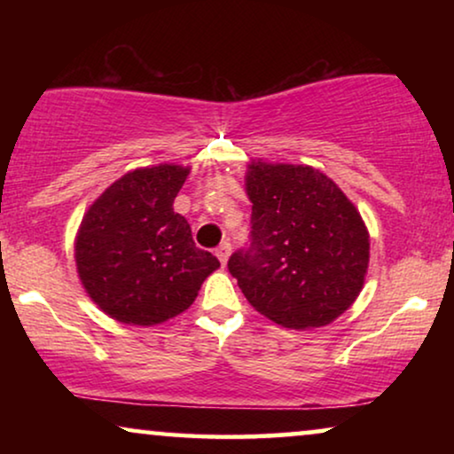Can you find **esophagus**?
<instances>
[{
  "label": "esophagus",
  "mask_w": 454,
  "mask_h": 454,
  "mask_svg": "<svg viewBox=\"0 0 454 454\" xmlns=\"http://www.w3.org/2000/svg\"><path fill=\"white\" fill-rule=\"evenodd\" d=\"M216 258L221 260V264L225 266L227 264V260H229V256H231V244H229V241H223V244L216 247Z\"/></svg>",
  "instance_id": "34e87169"
}]
</instances>
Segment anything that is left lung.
<instances>
[{"label":"left lung","instance_id":"left-lung-1","mask_svg":"<svg viewBox=\"0 0 454 454\" xmlns=\"http://www.w3.org/2000/svg\"><path fill=\"white\" fill-rule=\"evenodd\" d=\"M252 247L229 258L250 306L285 328H320L353 306L370 264L368 227L343 190L309 165L250 160Z\"/></svg>","mask_w":454,"mask_h":454}]
</instances>
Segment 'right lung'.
Instances as JSON below:
<instances>
[{
	"label": "right lung",
	"instance_id": "add662e5",
	"mask_svg": "<svg viewBox=\"0 0 454 454\" xmlns=\"http://www.w3.org/2000/svg\"><path fill=\"white\" fill-rule=\"evenodd\" d=\"M188 176L190 167L176 163L128 171L84 213L74 241L76 270L109 318L134 326L176 318L221 266L173 213Z\"/></svg>",
	"mask_w": 454,
	"mask_h": 454
}]
</instances>
